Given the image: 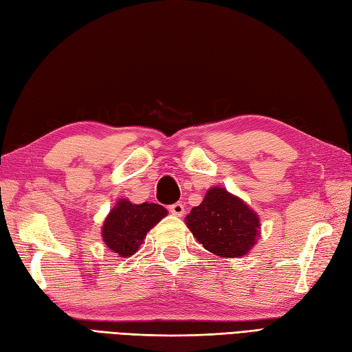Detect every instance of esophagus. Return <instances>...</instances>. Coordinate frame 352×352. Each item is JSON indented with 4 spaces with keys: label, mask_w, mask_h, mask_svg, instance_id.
I'll list each match as a JSON object with an SVG mask.
<instances>
[{
    "label": "esophagus",
    "mask_w": 352,
    "mask_h": 352,
    "mask_svg": "<svg viewBox=\"0 0 352 352\" xmlns=\"http://www.w3.org/2000/svg\"><path fill=\"white\" fill-rule=\"evenodd\" d=\"M184 204L183 203H174V204H170L169 206V212L170 213H174V215H177V217H182L183 213H184Z\"/></svg>",
    "instance_id": "1"
}]
</instances>
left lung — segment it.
<instances>
[{
    "mask_svg": "<svg viewBox=\"0 0 352 352\" xmlns=\"http://www.w3.org/2000/svg\"><path fill=\"white\" fill-rule=\"evenodd\" d=\"M189 230L206 250L223 258H238L256 243L259 219L239 198L212 188L203 203L186 217Z\"/></svg>",
    "mask_w": 352,
    "mask_h": 352,
    "instance_id": "8db88e82",
    "label": "left lung"
}]
</instances>
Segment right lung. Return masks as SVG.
Masks as SVG:
<instances>
[{
  "label": "right lung",
  "mask_w": 352,
  "mask_h": 352,
  "mask_svg": "<svg viewBox=\"0 0 352 352\" xmlns=\"http://www.w3.org/2000/svg\"><path fill=\"white\" fill-rule=\"evenodd\" d=\"M166 213L168 210L160 204H133L128 199H120L103 224V241L109 250L120 256H131L139 249L146 233Z\"/></svg>",
  "instance_id": "1"
}]
</instances>
